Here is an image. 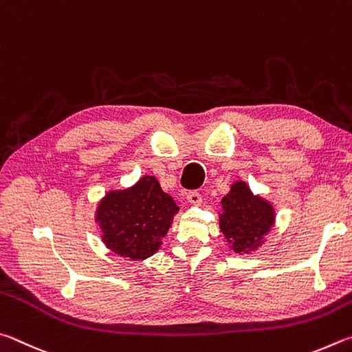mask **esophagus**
Listing matches in <instances>:
<instances>
[{
  "label": "esophagus",
  "mask_w": 352,
  "mask_h": 352,
  "mask_svg": "<svg viewBox=\"0 0 352 352\" xmlns=\"http://www.w3.org/2000/svg\"><path fill=\"white\" fill-rule=\"evenodd\" d=\"M187 201H188L192 206H201L202 196H201L198 192H190V193L187 195Z\"/></svg>",
  "instance_id": "esophagus-1"
}]
</instances>
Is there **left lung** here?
<instances>
[{"label":"left lung","instance_id":"8db88e82","mask_svg":"<svg viewBox=\"0 0 352 352\" xmlns=\"http://www.w3.org/2000/svg\"><path fill=\"white\" fill-rule=\"evenodd\" d=\"M221 206L219 229L233 252L249 255L267 241L264 236L275 224V208L267 199L252 193L244 181L232 184Z\"/></svg>","mask_w":352,"mask_h":352}]
</instances>
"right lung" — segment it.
<instances>
[{
	"label": "right lung",
	"mask_w": 352,
	"mask_h": 352,
	"mask_svg": "<svg viewBox=\"0 0 352 352\" xmlns=\"http://www.w3.org/2000/svg\"><path fill=\"white\" fill-rule=\"evenodd\" d=\"M177 212L179 207L156 177L145 175L131 187L109 190L98 201L94 219L111 252L144 261L160 249Z\"/></svg>",
	"instance_id": "add662e5"
}]
</instances>
